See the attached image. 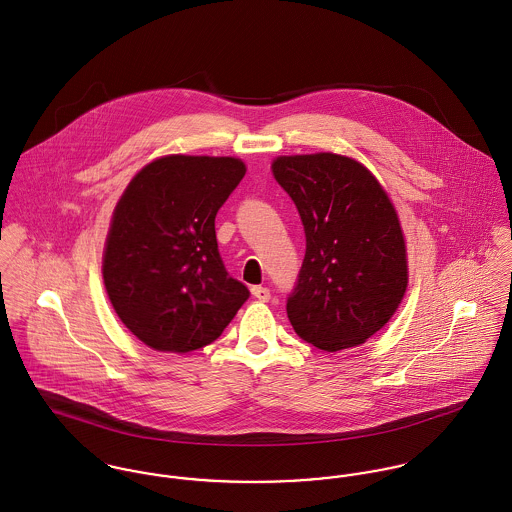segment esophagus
Instances as JSON below:
<instances>
[{"label":"esophagus","mask_w":512,"mask_h":512,"mask_svg":"<svg viewBox=\"0 0 512 512\" xmlns=\"http://www.w3.org/2000/svg\"><path fill=\"white\" fill-rule=\"evenodd\" d=\"M252 295L258 299V301H270V297H272V293L268 288H262V286H254L252 288Z\"/></svg>","instance_id":"34e87169"}]
</instances>
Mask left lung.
<instances>
[{
  "label": "left lung",
  "mask_w": 512,
  "mask_h": 512,
  "mask_svg": "<svg viewBox=\"0 0 512 512\" xmlns=\"http://www.w3.org/2000/svg\"><path fill=\"white\" fill-rule=\"evenodd\" d=\"M272 171L305 230L286 305L295 333L327 353L365 343L408 288L404 234L388 195L365 165L337 153L282 155Z\"/></svg>",
  "instance_id": "obj_1"
}]
</instances>
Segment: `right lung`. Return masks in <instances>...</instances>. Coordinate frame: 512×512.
Wrapping results in <instances>:
<instances>
[{"instance_id": "right-lung-1", "label": "right lung", "mask_w": 512, "mask_h": 512, "mask_svg": "<svg viewBox=\"0 0 512 512\" xmlns=\"http://www.w3.org/2000/svg\"><path fill=\"white\" fill-rule=\"evenodd\" d=\"M236 157L167 155L114 209L102 276L122 323L147 347L189 353L217 341L248 288L228 276L215 217L242 181Z\"/></svg>"}]
</instances>
